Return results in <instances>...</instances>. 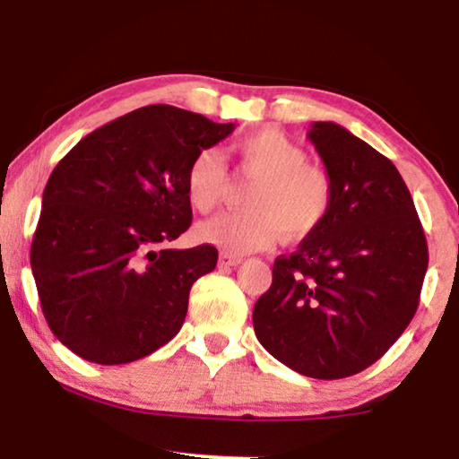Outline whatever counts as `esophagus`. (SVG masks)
Instances as JSON below:
<instances>
[{
    "label": "esophagus",
    "instance_id": "esophagus-1",
    "mask_svg": "<svg viewBox=\"0 0 459 459\" xmlns=\"http://www.w3.org/2000/svg\"><path fill=\"white\" fill-rule=\"evenodd\" d=\"M241 261H244L241 256L229 255V252H222V255H220V265L222 267H235V265H239Z\"/></svg>",
    "mask_w": 459,
    "mask_h": 459
}]
</instances>
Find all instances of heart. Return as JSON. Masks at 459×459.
Listing matches in <instances>:
<instances>
[{
	"mask_svg": "<svg viewBox=\"0 0 459 459\" xmlns=\"http://www.w3.org/2000/svg\"><path fill=\"white\" fill-rule=\"evenodd\" d=\"M241 172L256 186L247 192V212L224 213L198 226V237L229 255L272 246L278 235L296 239L313 233L332 204V178L308 163L302 146L276 129H261L233 146ZM229 177L218 151H203L187 168L189 204L209 213L222 203Z\"/></svg>",
	"mask_w": 459,
	"mask_h": 459,
	"instance_id": "obj_1",
	"label": "heart"
}]
</instances>
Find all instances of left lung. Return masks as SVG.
<instances>
[{
  "mask_svg": "<svg viewBox=\"0 0 459 459\" xmlns=\"http://www.w3.org/2000/svg\"><path fill=\"white\" fill-rule=\"evenodd\" d=\"M308 140L332 178L330 212L296 252L273 261L252 324L282 365L341 380L380 360L408 328L428 241L391 160L336 123H313Z\"/></svg>",
  "mask_w": 459,
  "mask_h": 459,
  "instance_id": "obj_1",
  "label": "left lung"
}]
</instances>
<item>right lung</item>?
Returning <instances> with one entry per match:
<instances>
[{"label": "right lung", "mask_w": 459, "mask_h": 459, "mask_svg": "<svg viewBox=\"0 0 459 459\" xmlns=\"http://www.w3.org/2000/svg\"><path fill=\"white\" fill-rule=\"evenodd\" d=\"M175 105H146L66 152L43 192L31 273L49 328L97 365H125L181 330L189 289L218 250L166 247L192 224L194 157L233 134Z\"/></svg>", "instance_id": "add662e5"}]
</instances>
